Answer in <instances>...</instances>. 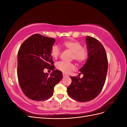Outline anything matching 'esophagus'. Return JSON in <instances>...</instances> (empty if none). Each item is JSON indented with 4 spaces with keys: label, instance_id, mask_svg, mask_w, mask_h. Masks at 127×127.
<instances>
[{
    "label": "esophagus",
    "instance_id": "1",
    "mask_svg": "<svg viewBox=\"0 0 127 127\" xmlns=\"http://www.w3.org/2000/svg\"><path fill=\"white\" fill-rule=\"evenodd\" d=\"M63 77H66V76H68V75H66V74H64V73H63Z\"/></svg>",
    "mask_w": 127,
    "mask_h": 127
}]
</instances>
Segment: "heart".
I'll use <instances>...</instances> for the list:
<instances>
[{
    "instance_id": "b5f03b06",
    "label": "heart",
    "mask_w": 127,
    "mask_h": 127,
    "mask_svg": "<svg viewBox=\"0 0 127 127\" xmlns=\"http://www.w3.org/2000/svg\"><path fill=\"white\" fill-rule=\"evenodd\" d=\"M64 47L72 52L71 59L75 60L78 64H82L85 62L88 58V50L86 48L83 47V44L76 41H67L64 42ZM61 50L58 46L53 45L51 49V56L57 58L60 55ZM56 67L58 69L65 74H69L75 69V65L73 63H69L64 61L57 63Z\"/></svg>"
}]
</instances>
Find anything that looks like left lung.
I'll list each match as a JSON object with an SVG mask.
<instances>
[{"mask_svg": "<svg viewBox=\"0 0 127 127\" xmlns=\"http://www.w3.org/2000/svg\"><path fill=\"white\" fill-rule=\"evenodd\" d=\"M88 58L80 69L84 76L70 77L71 83L67 87V93L77 101L85 102L94 99L101 92L106 78L108 61L105 50L95 38L86 36Z\"/></svg>", "mask_w": 127, "mask_h": 127, "instance_id": "obj_1", "label": "left lung"}]
</instances>
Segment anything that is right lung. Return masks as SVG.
I'll return each instance as SVG.
<instances>
[{
	"mask_svg": "<svg viewBox=\"0 0 127 127\" xmlns=\"http://www.w3.org/2000/svg\"><path fill=\"white\" fill-rule=\"evenodd\" d=\"M56 40L35 34L22 44L17 55L18 83L26 97L32 100L45 101L53 94L55 86L63 78V73L54 70L51 49ZM53 70L50 75L44 68Z\"/></svg>",
	"mask_w": 127,
	"mask_h": 127,
	"instance_id": "add662e5",
	"label": "right lung"
}]
</instances>
